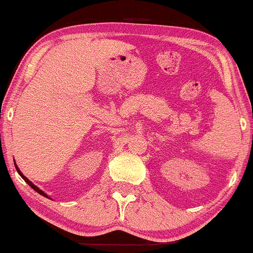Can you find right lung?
<instances>
[{"instance_id": "right-lung-1", "label": "right lung", "mask_w": 253, "mask_h": 253, "mask_svg": "<svg viewBox=\"0 0 253 253\" xmlns=\"http://www.w3.org/2000/svg\"><path fill=\"white\" fill-rule=\"evenodd\" d=\"M15 168H16L17 173H19V174H20V176H21V177H22V179H23V180H25V181H26V182H27V183H28V185H29V186H31V187H32V188H33V189H34V191H35V192H38V193H39V194H41V195H42V197H44V198H49V199H50V197H48V195H47V194H46V193H44L43 191H41V189H39V188H38V187H37V186H35V185H34V183H33V182H32V181H29V180H28V179H27V177L25 176V175H23L22 173H21V170H20V169H19V168H17L16 163H15Z\"/></svg>"}]
</instances>
